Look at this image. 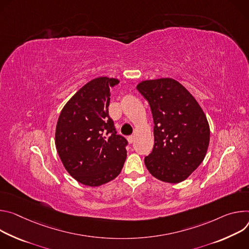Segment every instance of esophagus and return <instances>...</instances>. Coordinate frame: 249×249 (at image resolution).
Returning a JSON list of instances; mask_svg holds the SVG:
<instances>
[{
  "instance_id": "34e87169",
  "label": "esophagus",
  "mask_w": 249,
  "mask_h": 249,
  "mask_svg": "<svg viewBox=\"0 0 249 249\" xmlns=\"http://www.w3.org/2000/svg\"><path fill=\"white\" fill-rule=\"evenodd\" d=\"M127 142H128L129 143H132V142H134V136H133V135L127 136Z\"/></svg>"
}]
</instances>
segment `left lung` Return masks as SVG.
Instances as JSON below:
<instances>
[{
  "instance_id": "1",
  "label": "left lung",
  "mask_w": 249,
  "mask_h": 249,
  "mask_svg": "<svg viewBox=\"0 0 249 249\" xmlns=\"http://www.w3.org/2000/svg\"><path fill=\"white\" fill-rule=\"evenodd\" d=\"M136 89L147 100L154 123V146L144 158L156 179L177 184L203 162L210 143V125L192 94L172 78L144 80Z\"/></svg>"
}]
</instances>
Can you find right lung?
I'll list each match as a JSON object with an SVG mask.
<instances>
[{
    "label": "right lung",
    "instance_id": "right-lung-1",
    "mask_svg": "<svg viewBox=\"0 0 249 249\" xmlns=\"http://www.w3.org/2000/svg\"><path fill=\"white\" fill-rule=\"evenodd\" d=\"M119 79L98 77L63 107L55 129V145L66 171L79 183L98 187L114 180L126 158L124 137L108 117L109 89Z\"/></svg>",
    "mask_w": 249,
    "mask_h": 249
}]
</instances>
